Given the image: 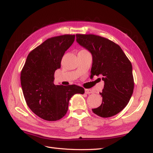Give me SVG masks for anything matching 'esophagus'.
I'll return each mask as SVG.
<instances>
[{"instance_id":"1","label":"esophagus","mask_w":153,"mask_h":153,"mask_svg":"<svg viewBox=\"0 0 153 153\" xmlns=\"http://www.w3.org/2000/svg\"><path fill=\"white\" fill-rule=\"evenodd\" d=\"M85 93L87 94H90L93 93V91L91 89H85Z\"/></svg>"}]
</instances>
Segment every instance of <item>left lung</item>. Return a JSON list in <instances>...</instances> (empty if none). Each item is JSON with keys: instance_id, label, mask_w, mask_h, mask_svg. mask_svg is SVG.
I'll use <instances>...</instances> for the list:
<instances>
[{"instance_id": "left-lung-1", "label": "left lung", "mask_w": 153, "mask_h": 153, "mask_svg": "<svg viewBox=\"0 0 153 153\" xmlns=\"http://www.w3.org/2000/svg\"><path fill=\"white\" fill-rule=\"evenodd\" d=\"M76 37L78 45L92 55L91 76H101L105 82L100 93L102 103L92 109V112L101 117L114 116L126 107L133 94L131 63L121 48L112 41L93 34H76Z\"/></svg>"}]
</instances>
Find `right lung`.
<instances>
[{
	"mask_svg": "<svg viewBox=\"0 0 153 153\" xmlns=\"http://www.w3.org/2000/svg\"><path fill=\"white\" fill-rule=\"evenodd\" d=\"M75 38L67 34L45 41L30 52L22 70L21 85L26 103L36 115L47 121L62 118L71 97L85 92L76 85L53 84L55 71L61 68L63 55Z\"/></svg>",
	"mask_w": 153,
	"mask_h": 153,
	"instance_id": "1",
	"label": "right lung"
}]
</instances>
